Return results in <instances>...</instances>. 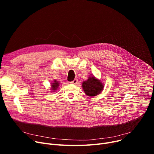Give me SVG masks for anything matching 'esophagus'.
<instances>
[{"label": "esophagus", "mask_w": 154, "mask_h": 154, "mask_svg": "<svg viewBox=\"0 0 154 154\" xmlns=\"http://www.w3.org/2000/svg\"><path fill=\"white\" fill-rule=\"evenodd\" d=\"M77 82H78V79H74V80H73V81H72L70 83L72 84H77Z\"/></svg>", "instance_id": "esophagus-1"}]
</instances>
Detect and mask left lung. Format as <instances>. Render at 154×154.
I'll return each mask as SVG.
<instances>
[{
	"label": "left lung",
	"mask_w": 154,
	"mask_h": 154,
	"mask_svg": "<svg viewBox=\"0 0 154 154\" xmlns=\"http://www.w3.org/2000/svg\"><path fill=\"white\" fill-rule=\"evenodd\" d=\"M82 87L85 94L92 97L100 94L104 86L100 80L94 76H90L87 80L83 82Z\"/></svg>",
	"instance_id": "8db88e82"
}]
</instances>
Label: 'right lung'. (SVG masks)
<instances>
[{
  "label": "right lung",
  "instance_id": "right-lung-1",
  "mask_svg": "<svg viewBox=\"0 0 154 154\" xmlns=\"http://www.w3.org/2000/svg\"><path fill=\"white\" fill-rule=\"evenodd\" d=\"M59 83L58 82V81H57V80H54V82L51 84V90L52 91L51 92H55V91H56L57 89V88L59 87Z\"/></svg>",
  "mask_w": 154,
  "mask_h": 154
}]
</instances>
